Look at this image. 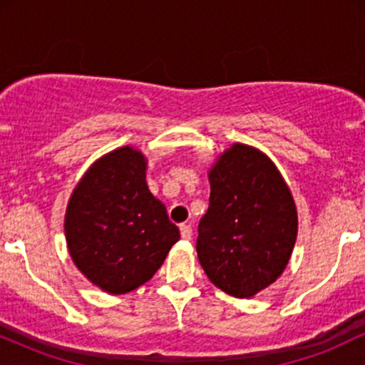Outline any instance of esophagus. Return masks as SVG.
<instances>
[{
  "mask_svg": "<svg viewBox=\"0 0 365 365\" xmlns=\"http://www.w3.org/2000/svg\"><path fill=\"white\" fill-rule=\"evenodd\" d=\"M180 235H182L183 240H190V238H192V226L190 225L180 226Z\"/></svg>",
  "mask_w": 365,
  "mask_h": 365,
  "instance_id": "esophagus-1",
  "label": "esophagus"
}]
</instances>
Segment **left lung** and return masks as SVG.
Returning a JSON list of instances; mask_svg holds the SVG:
<instances>
[{
	"instance_id": "left-lung-1",
	"label": "left lung",
	"mask_w": 365,
	"mask_h": 365,
	"mask_svg": "<svg viewBox=\"0 0 365 365\" xmlns=\"http://www.w3.org/2000/svg\"><path fill=\"white\" fill-rule=\"evenodd\" d=\"M207 177L197 257L220 290L250 299L288 266L299 230L295 200L274 163L240 142L217 156Z\"/></svg>"
}]
</instances>
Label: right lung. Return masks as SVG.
I'll use <instances>...</instances> for the list:
<instances>
[{
  "instance_id": "1",
  "label": "right lung",
  "mask_w": 365,
  "mask_h": 365,
  "mask_svg": "<svg viewBox=\"0 0 365 365\" xmlns=\"http://www.w3.org/2000/svg\"><path fill=\"white\" fill-rule=\"evenodd\" d=\"M148 159L130 145L91 165L70 195L65 237L70 257L111 295L149 282L180 240L165 204L150 194Z\"/></svg>"
}]
</instances>
